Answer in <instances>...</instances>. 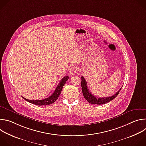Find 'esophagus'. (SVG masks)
<instances>
[{"mask_svg":"<svg viewBox=\"0 0 146 146\" xmlns=\"http://www.w3.org/2000/svg\"><path fill=\"white\" fill-rule=\"evenodd\" d=\"M70 74L71 75H74L77 73V68L76 66H73L70 68V70H69Z\"/></svg>","mask_w":146,"mask_h":146,"instance_id":"obj_1","label":"esophagus"}]
</instances>
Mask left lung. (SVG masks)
<instances>
[{"mask_svg": "<svg viewBox=\"0 0 146 146\" xmlns=\"http://www.w3.org/2000/svg\"><path fill=\"white\" fill-rule=\"evenodd\" d=\"M81 88H82V92L84 95V98L90 103L91 104H95V105H103L106 103L109 102L110 101L114 99L115 98L117 97V96L118 95L119 91H121V88L119 91L113 95V96H111L110 97H105V98H98L95 96H94L90 92L89 90L88 89L87 87V83L83 76H81Z\"/></svg>", "mask_w": 146, "mask_h": 146, "instance_id": "1", "label": "left lung"}]
</instances>
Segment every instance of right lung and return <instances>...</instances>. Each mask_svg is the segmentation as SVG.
<instances>
[{
    "label": "right lung",
    "instance_id": "right-lung-1",
    "mask_svg": "<svg viewBox=\"0 0 146 146\" xmlns=\"http://www.w3.org/2000/svg\"><path fill=\"white\" fill-rule=\"evenodd\" d=\"M68 78H69V77L68 76L64 77L63 78H62L60 80V81L59 82V84L58 85L57 87L56 88L55 91L52 94V95H51L50 97H48L46 99H42V100H32L27 99L24 97H23V98L27 102L33 103V104H34V105H36L43 106V105H51V104L55 102L56 101V100L58 98V97L62 91V88H63L64 86L65 85V84L66 83V81L68 80Z\"/></svg>",
    "mask_w": 146,
    "mask_h": 146
}]
</instances>
